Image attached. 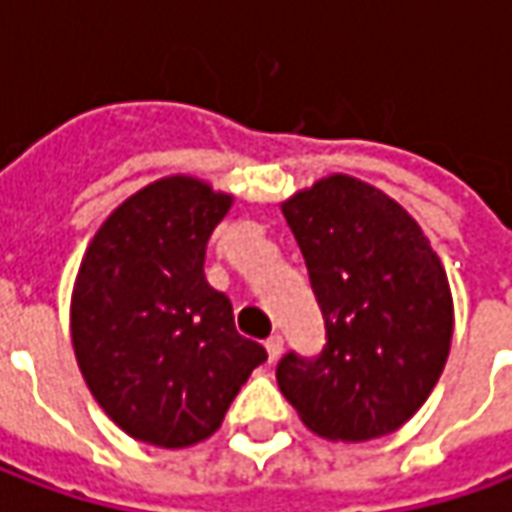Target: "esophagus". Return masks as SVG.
I'll return each mask as SVG.
<instances>
[{"mask_svg": "<svg viewBox=\"0 0 512 512\" xmlns=\"http://www.w3.org/2000/svg\"><path fill=\"white\" fill-rule=\"evenodd\" d=\"M265 347H267V359H270V362H276V359H279V353H282V347H285V339H282L279 333H273V336L265 342Z\"/></svg>", "mask_w": 512, "mask_h": 512, "instance_id": "34e87169", "label": "esophagus"}]
</instances>
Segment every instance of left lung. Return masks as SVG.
I'll use <instances>...</instances> for the list:
<instances>
[{
  "mask_svg": "<svg viewBox=\"0 0 512 512\" xmlns=\"http://www.w3.org/2000/svg\"><path fill=\"white\" fill-rule=\"evenodd\" d=\"M322 307L316 359L287 353L276 382L330 442L399 430L442 376L453 339L447 273L422 227L353 176L333 173L282 205Z\"/></svg>",
  "mask_w": 512,
  "mask_h": 512,
  "instance_id": "obj_1",
  "label": "left lung"
}]
</instances>
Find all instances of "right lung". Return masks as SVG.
<instances>
[{
    "instance_id": "1",
    "label": "right lung",
    "mask_w": 512,
    "mask_h": 512,
    "mask_svg": "<svg viewBox=\"0 0 512 512\" xmlns=\"http://www.w3.org/2000/svg\"><path fill=\"white\" fill-rule=\"evenodd\" d=\"M230 205L202 179H159L110 213L79 265L76 362L99 407L139 442H205L267 359L205 279L207 239Z\"/></svg>"
}]
</instances>
